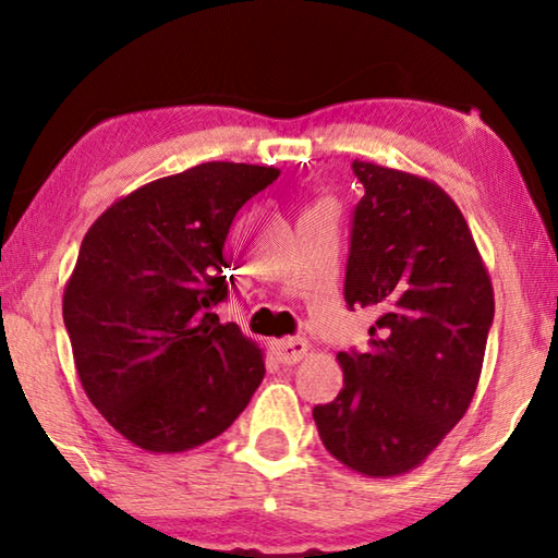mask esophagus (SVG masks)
<instances>
[{
  "label": "esophagus",
  "mask_w": 558,
  "mask_h": 558,
  "mask_svg": "<svg viewBox=\"0 0 558 558\" xmlns=\"http://www.w3.org/2000/svg\"><path fill=\"white\" fill-rule=\"evenodd\" d=\"M274 350H277L281 363L294 365V363H300L304 355H307L310 345H307V340H304V338H284V340L274 342Z\"/></svg>",
  "instance_id": "esophagus-1"
}]
</instances>
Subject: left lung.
I'll return each mask as SVG.
<instances>
[{
    "label": "left lung",
    "instance_id": "obj_1",
    "mask_svg": "<svg viewBox=\"0 0 558 558\" xmlns=\"http://www.w3.org/2000/svg\"><path fill=\"white\" fill-rule=\"evenodd\" d=\"M353 172L365 193L345 302L378 319L365 353H338L342 391L312 416L335 460L393 477L418 468L468 411L495 300L468 220L437 182L361 159Z\"/></svg>",
    "mask_w": 558,
    "mask_h": 558
}]
</instances>
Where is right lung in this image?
I'll list each match as a JSON object with an SVG mask.
<instances>
[{"instance_id": "add662e5", "label": "right lung", "mask_w": 558, "mask_h": 558, "mask_svg": "<svg viewBox=\"0 0 558 558\" xmlns=\"http://www.w3.org/2000/svg\"><path fill=\"white\" fill-rule=\"evenodd\" d=\"M277 178V167L205 162L134 190L88 228L65 330L83 391L140 449L216 439L262 384V350L210 310L228 296L235 213Z\"/></svg>"}]
</instances>
